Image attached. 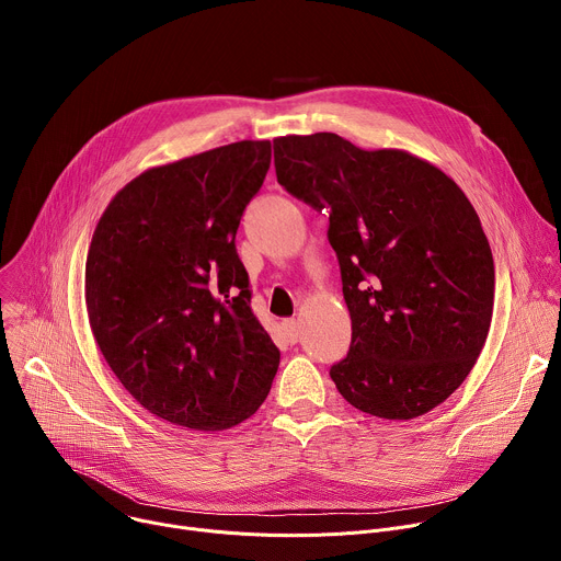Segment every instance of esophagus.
Wrapping results in <instances>:
<instances>
[{
    "instance_id": "1",
    "label": "esophagus",
    "mask_w": 561,
    "mask_h": 561,
    "mask_svg": "<svg viewBox=\"0 0 561 561\" xmlns=\"http://www.w3.org/2000/svg\"><path fill=\"white\" fill-rule=\"evenodd\" d=\"M284 327V333L288 337L290 344H297L299 342V324L295 322V319H286V322L282 324Z\"/></svg>"
}]
</instances>
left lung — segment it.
Masks as SVG:
<instances>
[{
	"label": "left lung",
	"instance_id": "left-lung-1",
	"mask_svg": "<svg viewBox=\"0 0 561 561\" xmlns=\"http://www.w3.org/2000/svg\"><path fill=\"white\" fill-rule=\"evenodd\" d=\"M277 182L331 210L353 322L331 377L346 402L381 420L420 417L448 399L482 353L495 264L472 204L426 159L364 150L335 133L273 139Z\"/></svg>",
	"mask_w": 561,
	"mask_h": 561
}]
</instances>
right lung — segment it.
<instances>
[{
    "label": "right lung",
    "mask_w": 561,
    "mask_h": 561,
    "mask_svg": "<svg viewBox=\"0 0 561 561\" xmlns=\"http://www.w3.org/2000/svg\"><path fill=\"white\" fill-rule=\"evenodd\" d=\"M271 141H234L128 182L87 257L95 342L137 402L171 424L226 431L271 390L279 351L251 310L234 234Z\"/></svg>",
    "instance_id": "1"
}]
</instances>
